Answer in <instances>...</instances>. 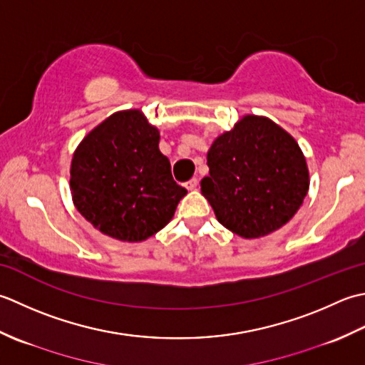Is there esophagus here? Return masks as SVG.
<instances>
[{
    "mask_svg": "<svg viewBox=\"0 0 365 365\" xmlns=\"http://www.w3.org/2000/svg\"><path fill=\"white\" fill-rule=\"evenodd\" d=\"M197 185H198V180H197V178H192V180H189L187 182H185V189H187V190H195Z\"/></svg>",
    "mask_w": 365,
    "mask_h": 365,
    "instance_id": "34e87169",
    "label": "esophagus"
}]
</instances>
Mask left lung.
Here are the masks:
<instances>
[{
  "mask_svg": "<svg viewBox=\"0 0 365 365\" xmlns=\"http://www.w3.org/2000/svg\"><path fill=\"white\" fill-rule=\"evenodd\" d=\"M202 193L222 225L245 240L276 232L299 210L309 190L306 158L288 132L247 115L214 140Z\"/></svg>",
  "mask_w": 365,
  "mask_h": 365,
  "instance_id": "left-lung-1",
  "label": "left lung"
}]
</instances>
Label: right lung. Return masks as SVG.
Listing matches in <instances>:
<instances>
[{"mask_svg":"<svg viewBox=\"0 0 365 365\" xmlns=\"http://www.w3.org/2000/svg\"><path fill=\"white\" fill-rule=\"evenodd\" d=\"M140 110L118 111L81 140L71 165L73 205L103 235L140 242L172 220L187 193Z\"/></svg>","mask_w":365,"mask_h":365,"instance_id":"1","label":"right lung"}]
</instances>
